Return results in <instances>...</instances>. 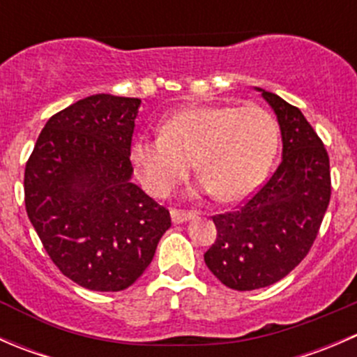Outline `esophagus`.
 Wrapping results in <instances>:
<instances>
[{"instance_id": "esophagus-1", "label": "esophagus", "mask_w": 357, "mask_h": 357, "mask_svg": "<svg viewBox=\"0 0 357 357\" xmlns=\"http://www.w3.org/2000/svg\"><path fill=\"white\" fill-rule=\"evenodd\" d=\"M192 215H195V212L193 211H179V208H171V218H172V222H174V225L188 221Z\"/></svg>"}]
</instances>
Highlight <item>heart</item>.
<instances>
[{"label": "heart", "mask_w": 357, "mask_h": 357, "mask_svg": "<svg viewBox=\"0 0 357 357\" xmlns=\"http://www.w3.org/2000/svg\"><path fill=\"white\" fill-rule=\"evenodd\" d=\"M278 146V128L259 105H199L169 115L160 135L132 139L131 162L157 197L185 181L195 160L204 188L225 202L245 199L264 179Z\"/></svg>", "instance_id": "1"}]
</instances>
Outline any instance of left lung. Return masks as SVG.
Wrapping results in <instances>:
<instances>
[{
	"instance_id": "1",
	"label": "left lung",
	"mask_w": 357,
	"mask_h": 357,
	"mask_svg": "<svg viewBox=\"0 0 357 357\" xmlns=\"http://www.w3.org/2000/svg\"><path fill=\"white\" fill-rule=\"evenodd\" d=\"M262 91V89H259ZM278 117L283 158L235 211L212 215L218 238L204 254L212 275L233 290L280 282L309 254L332 195L330 157L297 107L262 91Z\"/></svg>"
}]
</instances>
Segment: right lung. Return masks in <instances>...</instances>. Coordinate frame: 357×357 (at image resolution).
<instances>
[{"mask_svg": "<svg viewBox=\"0 0 357 357\" xmlns=\"http://www.w3.org/2000/svg\"><path fill=\"white\" fill-rule=\"evenodd\" d=\"M139 98L100 93L56 112L25 164L29 219L53 264L95 291L131 287L171 226L164 205L131 183Z\"/></svg>", "mask_w": 357, "mask_h": 357, "instance_id": "right-lung-1", "label": "right lung"}]
</instances>
